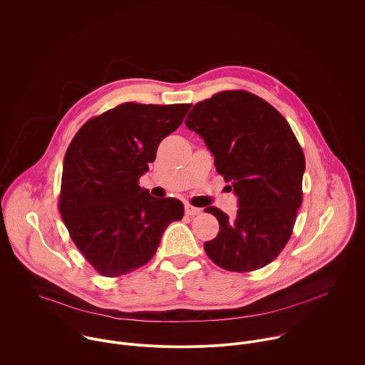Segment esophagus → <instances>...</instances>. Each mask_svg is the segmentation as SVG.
Returning a JSON list of instances; mask_svg holds the SVG:
<instances>
[{"label":"esophagus","mask_w":365,"mask_h":365,"mask_svg":"<svg viewBox=\"0 0 365 365\" xmlns=\"http://www.w3.org/2000/svg\"><path fill=\"white\" fill-rule=\"evenodd\" d=\"M202 210L201 208H197V207H192L191 204H185V214L190 215V217H194V215H198L201 214Z\"/></svg>","instance_id":"obj_1"}]
</instances>
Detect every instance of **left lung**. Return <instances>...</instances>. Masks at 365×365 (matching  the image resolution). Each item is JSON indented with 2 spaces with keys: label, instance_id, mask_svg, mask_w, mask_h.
Here are the masks:
<instances>
[{
  "label": "left lung",
  "instance_id": "obj_1",
  "mask_svg": "<svg viewBox=\"0 0 365 365\" xmlns=\"http://www.w3.org/2000/svg\"><path fill=\"white\" fill-rule=\"evenodd\" d=\"M185 125L204 140L238 200L234 218L205 208L220 222L204 244L207 255L228 271L265 267L289 240L302 201L305 160L289 124L262 98L224 91L195 104Z\"/></svg>",
  "mask_w": 365,
  "mask_h": 365
}]
</instances>
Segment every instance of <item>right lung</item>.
<instances>
[{
    "label": "right lung",
    "instance_id": "add662e5",
    "mask_svg": "<svg viewBox=\"0 0 365 365\" xmlns=\"http://www.w3.org/2000/svg\"><path fill=\"white\" fill-rule=\"evenodd\" d=\"M190 104H121L87 121L63 164L60 212L86 259L104 277L145 265L184 204L138 185L160 143L175 131Z\"/></svg>",
    "mask_w": 365,
    "mask_h": 365
}]
</instances>
